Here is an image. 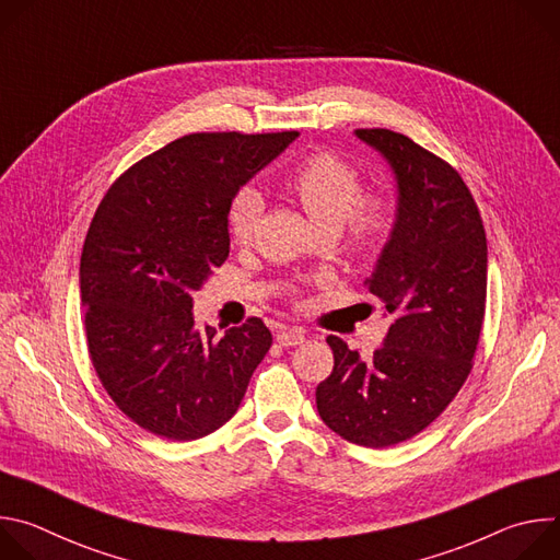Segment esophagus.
<instances>
[{
    "instance_id": "1",
    "label": "esophagus",
    "mask_w": 560,
    "mask_h": 560,
    "mask_svg": "<svg viewBox=\"0 0 560 560\" xmlns=\"http://www.w3.org/2000/svg\"><path fill=\"white\" fill-rule=\"evenodd\" d=\"M275 337H277V343H281L285 348L288 346H301L305 341V332L301 328H288V326H281Z\"/></svg>"
}]
</instances>
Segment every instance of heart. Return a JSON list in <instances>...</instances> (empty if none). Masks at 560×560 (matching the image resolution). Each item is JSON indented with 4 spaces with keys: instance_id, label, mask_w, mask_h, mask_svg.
Segmentation results:
<instances>
[{
    "instance_id": "1",
    "label": "heart",
    "mask_w": 560,
    "mask_h": 560,
    "mask_svg": "<svg viewBox=\"0 0 560 560\" xmlns=\"http://www.w3.org/2000/svg\"><path fill=\"white\" fill-rule=\"evenodd\" d=\"M314 225L322 232H341L352 255H370L392 228V203L381 192H361V175L337 152H312L283 179ZM264 212V197L255 188L238 190L228 208V232L238 246L250 244Z\"/></svg>"
}]
</instances>
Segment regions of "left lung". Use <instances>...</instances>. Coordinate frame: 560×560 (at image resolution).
I'll list each match as a JSON object with an SVG mask.
<instances>
[{
	"instance_id": "left-lung-1",
	"label": "left lung",
	"mask_w": 560,
	"mask_h": 560,
	"mask_svg": "<svg viewBox=\"0 0 560 560\" xmlns=\"http://www.w3.org/2000/svg\"><path fill=\"white\" fill-rule=\"evenodd\" d=\"M357 137L385 156L396 179V221L365 279L394 322L368 361L328 337L335 368L316 387V410L346 441L389 447L425 430L471 370L488 242L469 188L441 156L385 128H359Z\"/></svg>"
}]
</instances>
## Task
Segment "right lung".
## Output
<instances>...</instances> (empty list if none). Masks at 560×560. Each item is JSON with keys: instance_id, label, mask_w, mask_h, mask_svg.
I'll use <instances>...</instances> for the list:
<instances>
[{"instance_id": "1", "label": "right lung", "mask_w": 560, "mask_h": 560, "mask_svg": "<svg viewBox=\"0 0 560 560\" xmlns=\"http://www.w3.org/2000/svg\"><path fill=\"white\" fill-rule=\"evenodd\" d=\"M299 132H195L130 166L102 199L79 290L93 368L115 406L168 441L228 423L272 346L261 318L199 330L190 292L230 253L228 208Z\"/></svg>"}]
</instances>
